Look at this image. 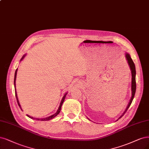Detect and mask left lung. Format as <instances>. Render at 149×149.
Here are the masks:
<instances>
[{
    "label": "left lung",
    "instance_id": "8db88e82",
    "mask_svg": "<svg viewBox=\"0 0 149 149\" xmlns=\"http://www.w3.org/2000/svg\"><path fill=\"white\" fill-rule=\"evenodd\" d=\"M125 57L126 59L127 60V62L128 63V65L130 66V68L131 70V76H132V79H131V99L130 100V102L128 103V105L126 107V109L125 110V111L123 112V113L121 116L118 119L121 118L125 115V113H126V111H127V110L129 109V107H130L132 100L134 99V97L135 95V92H136V67H135V65L133 62V61L130 55L128 54V53H126L125 54ZM88 120H89L88 118ZM116 120V121H117Z\"/></svg>",
    "mask_w": 149,
    "mask_h": 149
}]
</instances>
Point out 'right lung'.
Wrapping results in <instances>:
<instances>
[{
  "label": "right lung",
  "mask_w": 149,
  "mask_h": 149,
  "mask_svg": "<svg viewBox=\"0 0 149 149\" xmlns=\"http://www.w3.org/2000/svg\"><path fill=\"white\" fill-rule=\"evenodd\" d=\"M26 54H24V55L23 56L22 58H21V60H20V61H22V60H23V58L25 57V56H26ZM17 70H18V68L16 70V71H15V78H14V86H15V96H16V98H17V100L18 104V105H19V108H20V109H21V110H22V107H21V105H20V104H19V102L18 99L17 94V91H16V86H15V82H16ZM68 94V93H67V92H66V94H65V95H63V97H62V99H61V102H60V105H59L58 109V110H57V112H56L55 113H54V115H51V116H48V117H46V118H33V117L31 116H29V115H27V116H28L29 118H30L33 119V120H38V121H49V120H50L53 119L54 118H55L56 116L58 115L59 114V113L60 112L61 105H62V104H63V102H64V100H65V97H66V94Z\"/></svg>",
  "instance_id": "obj_1"
}]
</instances>
